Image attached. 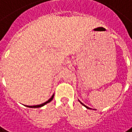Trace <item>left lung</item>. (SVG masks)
Listing matches in <instances>:
<instances>
[{"label":"left lung","mask_w":132,"mask_h":132,"mask_svg":"<svg viewBox=\"0 0 132 132\" xmlns=\"http://www.w3.org/2000/svg\"><path fill=\"white\" fill-rule=\"evenodd\" d=\"M80 103H81V104H82V105H83V106H84V107H86V108H88V107H87V106H86V105H85V104H82V102H81V101H80Z\"/></svg>","instance_id":"1"}]
</instances>
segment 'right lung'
<instances>
[{
    "instance_id": "obj_1",
    "label": "right lung",
    "mask_w": 132,
    "mask_h": 132,
    "mask_svg": "<svg viewBox=\"0 0 132 132\" xmlns=\"http://www.w3.org/2000/svg\"><path fill=\"white\" fill-rule=\"evenodd\" d=\"M53 98H54V94L52 95V96L49 99L48 101H46V102H44V103H43V104H38V105H34V106H27L26 105V107H28V108H41V107H43V106H44L45 104H48V103H50L51 101H52V99H53ZM25 106V105H24Z\"/></svg>"
}]
</instances>
